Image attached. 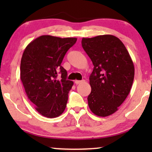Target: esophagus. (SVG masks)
<instances>
[{"label": "esophagus", "instance_id": "esophagus-1", "mask_svg": "<svg viewBox=\"0 0 152 152\" xmlns=\"http://www.w3.org/2000/svg\"><path fill=\"white\" fill-rule=\"evenodd\" d=\"M84 81H79V80H76V81H75V83H76V85H78V84H80V83H82V82H83Z\"/></svg>", "mask_w": 152, "mask_h": 152}]
</instances>
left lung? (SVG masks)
I'll return each instance as SVG.
<instances>
[{"instance_id": "obj_1", "label": "left lung", "mask_w": 152, "mask_h": 152, "mask_svg": "<svg viewBox=\"0 0 152 152\" xmlns=\"http://www.w3.org/2000/svg\"><path fill=\"white\" fill-rule=\"evenodd\" d=\"M81 44L94 66L89 77V109L98 116H110L129 94L134 78L133 61L121 40L112 35L83 38Z\"/></svg>"}]
</instances>
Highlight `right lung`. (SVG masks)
I'll use <instances>...</instances> for the list:
<instances>
[{
    "label": "right lung",
    "instance_id": "add662e5",
    "mask_svg": "<svg viewBox=\"0 0 152 152\" xmlns=\"http://www.w3.org/2000/svg\"><path fill=\"white\" fill-rule=\"evenodd\" d=\"M76 41V38L41 36L31 41L23 53L20 80L28 98L45 117H58L66 109L74 82L66 80L67 71L61 64ZM58 71L60 80L56 78Z\"/></svg>",
    "mask_w": 152,
    "mask_h": 152
}]
</instances>
